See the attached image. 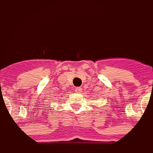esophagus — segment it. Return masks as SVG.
<instances>
[{"mask_svg":"<svg viewBox=\"0 0 153 153\" xmlns=\"http://www.w3.org/2000/svg\"><path fill=\"white\" fill-rule=\"evenodd\" d=\"M75 92L77 93L82 92V88H80V87H76V88H75Z\"/></svg>","mask_w":153,"mask_h":153,"instance_id":"esophagus-1","label":"esophagus"}]
</instances>
